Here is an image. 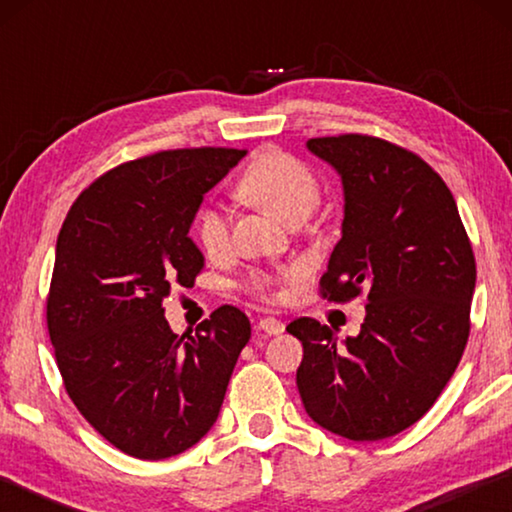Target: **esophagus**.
<instances>
[{
  "mask_svg": "<svg viewBox=\"0 0 512 512\" xmlns=\"http://www.w3.org/2000/svg\"><path fill=\"white\" fill-rule=\"evenodd\" d=\"M257 329H259V332H264V334H282L284 323H282V320H277V318L264 316V318L257 320Z\"/></svg>",
  "mask_w": 512,
  "mask_h": 512,
  "instance_id": "obj_1",
  "label": "esophagus"
}]
</instances>
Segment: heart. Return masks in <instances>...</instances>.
I'll list each match as a JSON object with an SVG mask.
<instances>
[{"label": "heart", "mask_w": 512, "mask_h": 512, "mask_svg": "<svg viewBox=\"0 0 512 512\" xmlns=\"http://www.w3.org/2000/svg\"><path fill=\"white\" fill-rule=\"evenodd\" d=\"M239 192L248 201L264 207L277 219L298 223L314 210L320 198V183L307 162L280 149L257 153L239 178ZM196 239L207 257H221L230 246L228 216L219 205H205L196 214ZM302 273L300 264L282 268H253L241 287L257 298L275 300L284 282L296 280Z\"/></svg>", "instance_id": "1"}]
</instances>
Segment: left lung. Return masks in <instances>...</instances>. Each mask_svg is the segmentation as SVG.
I'll return each mask as SVG.
<instances>
[{
    "mask_svg": "<svg viewBox=\"0 0 512 512\" xmlns=\"http://www.w3.org/2000/svg\"><path fill=\"white\" fill-rule=\"evenodd\" d=\"M341 173L343 237L318 282L329 302L366 293L361 332L296 318V384L309 418L350 440H381L427 413L470 336L476 262L445 180L418 153L361 133L311 137Z\"/></svg>",
    "mask_w": 512,
    "mask_h": 512,
    "instance_id": "8db88e82",
    "label": "left lung"
}]
</instances>
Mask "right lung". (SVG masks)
Returning a JSON list of instances; mask_svg holds the SVG:
<instances>
[{
	"mask_svg": "<svg viewBox=\"0 0 512 512\" xmlns=\"http://www.w3.org/2000/svg\"><path fill=\"white\" fill-rule=\"evenodd\" d=\"M244 155L201 146L121 162L83 189L58 232L47 329L60 377L83 418L128 456L160 461L196 445L250 339L232 305L194 336L173 334L162 307L203 271L189 225Z\"/></svg>",
	"mask_w": 512,
	"mask_h": 512,
	"instance_id": "right-lung-1",
	"label": "right lung"
}]
</instances>
